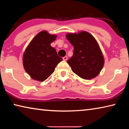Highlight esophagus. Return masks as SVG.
<instances>
[{
  "mask_svg": "<svg viewBox=\"0 0 129 129\" xmlns=\"http://www.w3.org/2000/svg\"><path fill=\"white\" fill-rule=\"evenodd\" d=\"M62 58H63V60H64V61H67V59H68V57H67V56H64V57H63Z\"/></svg>",
  "mask_w": 129,
  "mask_h": 129,
  "instance_id": "obj_1",
  "label": "esophagus"
}]
</instances>
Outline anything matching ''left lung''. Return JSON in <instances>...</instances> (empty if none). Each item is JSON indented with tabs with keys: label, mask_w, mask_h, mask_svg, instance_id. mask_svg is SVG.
Here are the masks:
<instances>
[{
	"label": "left lung",
	"mask_w": 129,
	"mask_h": 129,
	"mask_svg": "<svg viewBox=\"0 0 129 129\" xmlns=\"http://www.w3.org/2000/svg\"><path fill=\"white\" fill-rule=\"evenodd\" d=\"M66 37L74 47L73 56L67 61L72 71L83 79L95 77L103 68L104 59L94 38L85 31L68 34Z\"/></svg>",
	"instance_id": "left-lung-1"
}]
</instances>
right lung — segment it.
<instances>
[{
    "mask_svg": "<svg viewBox=\"0 0 129 129\" xmlns=\"http://www.w3.org/2000/svg\"><path fill=\"white\" fill-rule=\"evenodd\" d=\"M56 35L43 30L30 41L23 54L24 68L33 79L43 81L54 72L55 68L62 58L57 55L56 49L51 46Z\"/></svg>",
    "mask_w": 129,
    "mask_h": 129,
    "instance_id": "obj_1",
    "label": "right lung"
}]
</instances>
